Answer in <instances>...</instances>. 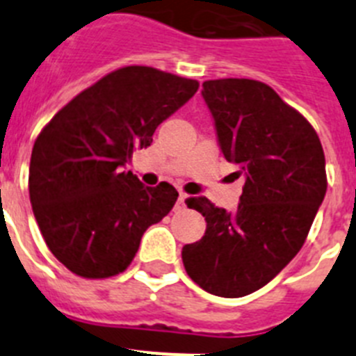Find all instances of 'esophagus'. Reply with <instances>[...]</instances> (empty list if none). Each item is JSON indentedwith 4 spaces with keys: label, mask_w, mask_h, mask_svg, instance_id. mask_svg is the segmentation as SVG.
Instances as JSON below:
<instances>
[{
    "label": "esophagus",
    "mask_w": 356,
    "mask_h": 356,
    "mask_svg": "<svg viewBox=\"0 0 356 356\" xmlns=\"http://www.w3.org/2000/svg\"><path fill=\"white\" fill-rule=\"evenodd\" d=\"M185 197H187V194H184V193L178 194V200H176V205H175L176 210L184 209V207H185Z\"/></svg>",
    "instance_id": "34e87169"
}]
</instances>
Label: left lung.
<instances>
[{
	"instance_id": "1",
	"label": "left lung",
	"mask_w": 356,
	"mask_h": 356,
	"mask_svg": "<svg viewBox=\"0 0 356 356\" xmlns=\"http://www.w3.org/2000/svg\"><path fill=\"white\" fill-rule=\"evenodd\" d=\"M222 155L244 176L235 212L188 197L205 235L181 250L203 291L242 298L269 284L305 244L326 194V162L312 124L269 85L248 78L203 83Z\"/></svg>"
}]
</instances>
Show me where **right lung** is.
<instances>
[{
	"label": "right lung",
	"instance_id": "1",
	"mask_svg": "<svg viewBox=\"0 0 356 356\" xmlns=\"http://www.w3.org/2000/svg\"><path fill=\"white\" fill-rule=\"evenodd\" d=\"M197 87L128 65L72 97L42 128L31 149V209L49 251L69 271L92 280L119 275L144 232L171 212L178 200L172 185L144 187L122 168Z\"/></svg>",
	"mask_w": 356,
	"mask_h": 356
}]
</instances>
